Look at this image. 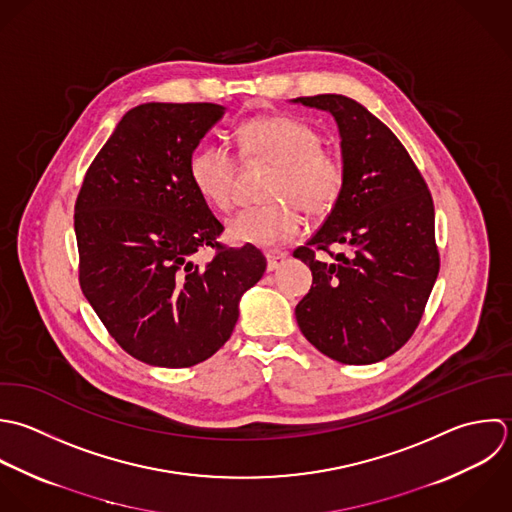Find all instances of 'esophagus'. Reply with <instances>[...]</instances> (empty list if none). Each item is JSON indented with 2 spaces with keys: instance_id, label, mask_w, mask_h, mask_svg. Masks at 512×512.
I'll return each instance as SVG.
<instances>
[{
  "instance_id": "1",
  "label": "esophagus",
  "mask_w": 512,
  "mask_h": 512,
  "mask_svg": "<svg viewBox=\"0 0 512 512\" xmlns=\"http://www.w3.org/2000/svg\"><path fill=\"white\" fill-rule=\"evenodd\" d=\"M283 261H285V255H283V253H267V269H269V271L279 269Z\"/></svg>"
}]
</instances>
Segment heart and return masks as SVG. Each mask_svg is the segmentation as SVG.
Returning a JSON list of instances; mask_svg holds the SVG:
<instances>
[{
    "mask_svg": "<svg viewBox=\"0 0 512 512\" xmlns=\"http://www.w3.org/2000/svg\"><path fill=\"white\" fill-rule=\"evenodd\" d=\"M239 155L245 161L273 165L267 181V205L239 211L227 223V239L235 245L259 249L281 247L303 229V215H329L345 189L343 159L323 149L321 135L291 115H259L247 119L239 131ZM237 171L233 151L223 143H205L189 157V179L201 199L215 209L231 205Z\"/></svg>",
    "mask_w": 512,
    "mask_h": 512,
    "instance_id": "heart-1",
    "label": "heart"
}]
</instances>
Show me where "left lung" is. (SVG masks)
Wrapping results in <instances>:
<instances>
[{"label":"left lung","instance_id":"8db88e82","mask_svg":"<svg viewBox=\"0 0 512 512\" xmlns=\"http://www.w3.org/2000/svg\"><path fill=\"white\" fill-rule=\"evenodd\" d=\"M295 101L335 117L347 173L337 207L293 251L313 273L295 317L323 355L371 365L413 337L437 281L433 197L405 145L361 103L337 93ZM331 244H345L350 253L333 254ZM317 250L334 261L319 262Z\"/></svg>","mask_w":512,"mask_h":512}]
</instances>
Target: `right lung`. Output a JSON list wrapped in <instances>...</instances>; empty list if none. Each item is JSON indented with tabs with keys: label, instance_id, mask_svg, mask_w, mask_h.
Returning <instances> with one entry per match:
<instances>
[{
	"label": "right lung",
	"instance_id": "1",
	"mask_svg": "<svg viewBox=\"0 0 512 512\" xmlns=\"http://www.w3.org/2000/svg\"><path fill=\"white\" fill-rule=\"evenodd\" d=\"M223 111L215 103L133 107L75 201L81 291L117 345L147 365L183 369L217 353L241 295L267 267L257 247L217 241L225 227L189 179V157ZM207 246L214 259L195 264Z\"/></svg>",
	"mask_w": 512,
	"mask_h": 512
}]
</instances>
